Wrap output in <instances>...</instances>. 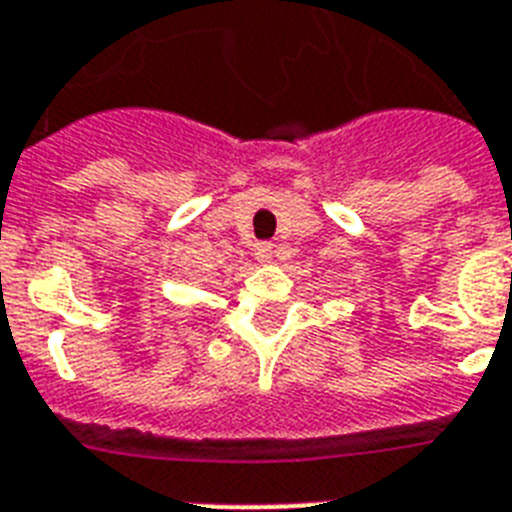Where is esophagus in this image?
<instances>
[{
	"instance_id": "34e87169",
	"label": "esophagus",
	"mask_w": 512,
	"mask_h": 512,
	"mask_svg": "<svg viewBox=\"0 0 512 512\" xmlns=\"http://www.w3.org/2000/svg\"><path fill=\"white\" fill-rule=\"evenodd\" d=\"M255 255H257V260L268 263L270 257L276 255V244H273V242H257L255 244Z\"/></svg>"
}]
</instances>
